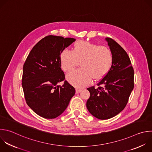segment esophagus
<instances>
[{
  "mask_svg": "<svg viewBox=\"0 0 152 152\" xmlns=\"http://www.w3.org/2000/svg\"><path fill=\"white\" fill-rule=\"evenodd\" d=\"M82 91V89H76V94H79Z\"/></svg>",
  "mask_w": 152,
  "mask_h": 152,
  "instance_id": "obj_1",
  "label": "esophagus"
}]
</instances>
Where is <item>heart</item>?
<instances>
[{
	"mask_svg": "<svg viewBox=\"0 0 152 152\" xmlns=\"http://www.w3.org/2000/svg\"><path fill=\"white\" fill-rule=\"evenodd\" d=\"M60 60L61 69L65 72H70L80 63L82 68L71 72L66 79L72 85L82 88L89 84L92 79L101 80L108 73L113 62V54L107 46L78 40L72 50H62Z\"/></svg>",
	"mask_w": 152,
	"mask_h": 152,
	"instance_id": "b5f03b06",
	"label": "heart"
}]
</instances>
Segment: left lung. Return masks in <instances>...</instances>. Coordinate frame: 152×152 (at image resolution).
<instances>
[{
	"instance_id": "obj_1",
	"label": "left lung",
	"mask_w": 152,
	"mask_h": 152,
	"mask_svg": "<svg viewBox=\"0 0 152 152\" xmlns=\"http://www.w3.org/2000/svg\"><path fill=\"white\" fill-rule=\"evenodd\" d=\"M106 40L113 54L111 68L97 88H87L90 97L86 107L92 116L102 120L112 118L124 109L134 86V72L128 55L113 39L106 37Z\"/></svg>"
}]
</instances>
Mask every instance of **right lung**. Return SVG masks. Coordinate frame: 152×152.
<instances>
[{
	"mask_svg": "<svg viewBox=\"0 0 152 152\" xmlns=\"http://www.w3.org/2000/svg\"><path fill=\"white\" fill-rule=\"evenodd\" d=\"M74 38L49 35L31 50L23 66L22 86L27 105L39 116L54 119L67 107L75 89L64 80L60 60L62 50Z\"/></svg>",
	"mask_w": 152,
	"mask_h": 152,
	"instance_id": "obj_1",
	"label": "right lung"
}]
</instances>
